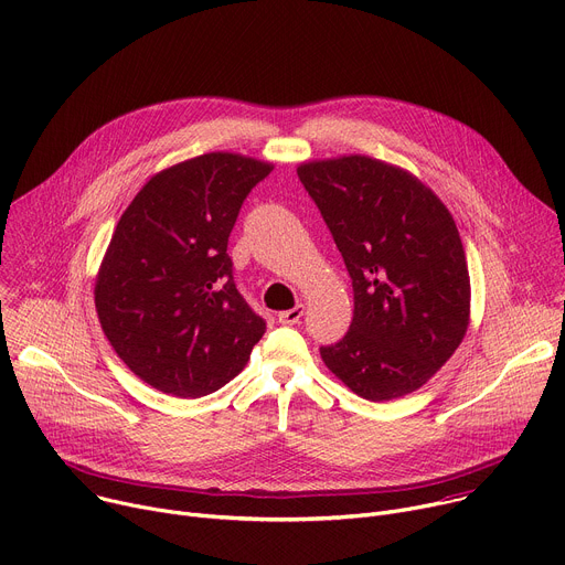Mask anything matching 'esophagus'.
<instances>
[{
  "instance_id": "1",
  "label": "esophagus",
  "mask_w": 565,
  "mask_h": 565,
  "mask_svg": "<svg viewBox=\"0 0 565 565\" xmlns=\"http://www.w3.org/2000/svg\"><path fill=\"white\" fill-rule=\"evenodd\" d=\"M301 316H303V306L297 303V306H292L290 311H281V313L277 316V320H279V324H284V327H292V324H299Z\"/></svg>"
}]
</instances>
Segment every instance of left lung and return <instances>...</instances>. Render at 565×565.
Instances as JSON below:
<instances>
[{"instance_id":"8db88e82","label":"left lung","mask_w":565,"mask_h":565,"mask_svg":"<svg viewBox=\"0 0 565 565\" xmlns=\"http://www.w3.org/2000/svg\"><path fill=\"white\" fill-rule=\"evenodd\" d=\"M297 175L353 288V320L320 347L324 365L367 401L419 390L469 327V266L452 216L415 175L365 156L301 164Z\"/></svg>"}]
</instances>
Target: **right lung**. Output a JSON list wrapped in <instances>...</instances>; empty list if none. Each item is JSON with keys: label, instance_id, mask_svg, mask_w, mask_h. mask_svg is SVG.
<instances>
[{"label": "right lung", "instance_id": "right-lung-1", "mask_svg": "<svg viewBox=\"0 0 565 565\" xmlns=\"http://www.w3.org/2000/svg\"><path fill=\"white\" fill-rule=\"evenodd\" d=\"M273 164L207 152L152 175L117 223L94 303L121 361L156 390L198 398L230 383L266 333L236 290L227 241Z\"/></svg>", "mask_w": 565, "mask_h": 565}]
</instances>
